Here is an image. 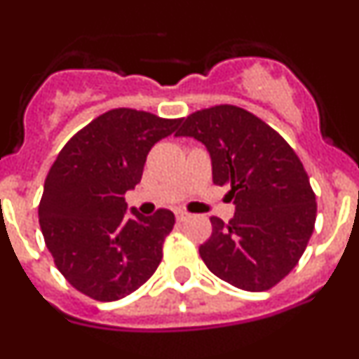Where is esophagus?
<instances>
[{"label": "esophagus", "instance_id": "34e87169", "mask_svg": "<svg viewBox=\"0 0 359 359\" xmlns=\"http://www.w3.org/2000/svg\"><path fill=\"white\" fill-rule=\"evenodd\" d=\"M175 219L179 220V222H184V220L189 219V213L184 212V210H177V212H175Z\"/></svg>", "mask_w": 359, "mask_h": 359}]
</instances>
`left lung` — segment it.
Segmentation results:
<instances>
[{"mask_svg": "<svg viewBox=\"0 0 359 359\" xmlns=\"http://www.w3.org/2000/svg\"><path fill=\"white\" fill-rule=\"evenodd\" d=\"M177 137H193L208 151L217 186H229L234 217H212V236L200 247L217 278L248 292L283 280L307 247L316 196L302 163L269 125L236 106L187 116Z\"/></svg>", "mask_w": 359, "mask_h": 359, "instance_id": "left-lung-1", "label": "left lung"}]
</instances>
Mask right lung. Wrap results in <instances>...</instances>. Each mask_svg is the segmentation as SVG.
<instances>
[{"instance_id":"1","label":"right lung","mask_w":359,"mask_h":359,"mask_svg":"<svg viewBox=\"0 0 359 359\" xmlns=\"http://www.w3.org/2000/svg\"><path fill=\"white\" fill-rule=\"evenodd\" d=\"M182 119L112 109L62 147L46 175L38 215L46 248L81 293L112 302L142 287L158 269L175 224L170 210L144 217L125 201L142 179L151 147Z\"/></svg>"}]
</instances>
